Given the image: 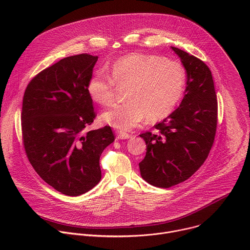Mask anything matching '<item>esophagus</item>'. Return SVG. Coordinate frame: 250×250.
<instances>
[{
	"mask_svg": "<svg viewBox=\"0 0 250 250\" xmlns=\"http://www.w3.org/2000/svg\"><path fill=\"white\" fill-rule=\"evenodd\" d=\"M130 134L126 133V132H124V131H118L117 132V139H127V138H130Z\"/></svg>",
	"mask_w": 250,
	"mask_h": 250,
	"instance_id": "1",
	"label": "esophagus"
}]
</instances>
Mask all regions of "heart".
<instances>
[{
  "instance_id": "heart-1",
  "label": "heart",
  "mask_w": 250,
  "mask_h": 250,
  "mask_svg": "<svg viewBox=\"0 0 250 250\" xmlns=\"http://www.w3.org/2000/svg\"><path fill=\"white\" fill-rule=\"evenodd\" d=\"M110 73L98 70L87 90L96 103L108 105L115 99L116 85L128 86L127 102L102 114L104 123L123 131L133 128L147 116L150 120L169 116L184 93L186 75L182 65L158 55L126 54L112 64Z\"/></svg>"
}]
</instances>
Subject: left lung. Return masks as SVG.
Wrapping results in <instances>:
<instances>
[{
	"instance_id": "left-lung-1",
	"label": "left lung",
	"mask_w": 250,
	"mask_h": 250,
	"mask_svg": "<svg viewBox=\"0 0 250 250\" xmlns=\"http://www.w3.org/2000/svg\"><path fill=\"white\" fill-rule=\"evenodd\" d=\"M187 73L184 98L172 114L141 133L146 154L141 177L152 186L169 188L184 182L203 165L215 140L218 101L209 68L201 59L171 46Z\"/></svg>"
}]
</instances>
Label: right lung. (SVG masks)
<instances>
[{
  "mask_svg": "<svg viewBox=\"0 0 250 250\" xmlns=\"http://www.w3.org/2000/svg\"><path fill=\"white\" fill-rule=\"evenodd\" d=\"M98 56H69L28 83L21 133L26 156L42 180L76 197L101 180L100 156L115 140L111 126L87 131L96 113L87 86Z\"/></svg>",
  "mask_w": 250,
  "mask_h": 250,
  "instance_id": "right-lung-1",
  "label": "right lung"
}]
</instances>
